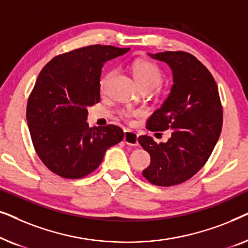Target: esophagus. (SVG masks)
I'll return each instance as SVG.
<instances>
[{
  "instance_id": "esophagus-1",
  "label": "esophagus",
  "mask_w": 248,
  "mask_h": 248,
  "mask_svg": "<svg viewBox=\"0 0 248 248\" xmlns=\"http://www.w3.org/2000/svg\"><path fill=\"white\" fill-rule=\"evenodd\" d=\"M138 138H139V135L133 131H125L124 132V142L128 145H134V147H137V145L139 144Z\"/></svg>"
}]
</instances>
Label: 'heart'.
I'll list each match as a JSON object with an SVG mask.
<instances>
[{"instance_id":"heart-1","label":"heart","mask_w":248,"mask_h":248,"mask_svg":"<svg viewBox=\"0 0 248 248\" xmlns=\"http://www.w3.org/2000/svg\"><path fill=\"white\" fill-rule=\"evenodd\" d=\"M132 72H133L134 79L137 83L141 88H150L155 89L157 88L162 81V74L159 67L149 61H137L132 66ZM115 70H109L101 77L100 80V89L105 90L107 88V84L109 82L111 78L114 77ZM140 114V111H135L132 109H127L122 111V115L124 117L130 118L135 115Z\"/></svg>"}]
</instances>
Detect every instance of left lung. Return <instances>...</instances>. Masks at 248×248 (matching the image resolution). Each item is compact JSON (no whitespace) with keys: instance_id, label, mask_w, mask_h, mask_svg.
<instances>
[{"instance_id":"8db88e82","label":"left lung","mask_w":248,"mask_h":248,"mask_svg":"<svg viewBox=\"0 0 248 248\" xmlns=\"http://www.w3.org/2000/svg\"><path fill=\"white\" fill-rule=\"evenodd\" d=\"M170 67L172 86L160 108L149 117L150 131L171 130L167 142L155 143L148 135L138 139L150 155L142 171L157 186L181 184L203 167L221 133L222 107L218 87L209 70L191 54H148Z\"/></svg>"}]
</instances>
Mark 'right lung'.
Returning a JSON list of instances; mask_svg holds the SVG:
<instances>
[{
	"label": "right lung",
	"mask_w": 248,
	"mask_h": 248,
	"mask_svg": "<svg viewBox=\"0 0 248 248\" xmlns=\"http://www.w3.org/2000/svg\"><path fill=\"white\" fill-rule=\"evenodd\" d=\"M130 48L93 45L56 56L39 73L27 105V123L37 155L64 178L89 175L108 148L123 140L115 125L89 127L88 108L100 100L104 64Z\"/></svg>",
	"instance_id": "1"
}]
</instances>
